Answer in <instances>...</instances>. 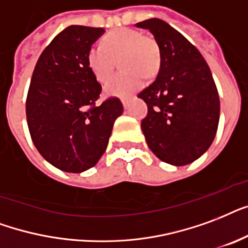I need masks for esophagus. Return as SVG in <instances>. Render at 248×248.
I'll list each match as a JSON object with an SVG mask.
<instances>
[{
	"label": "esophagus",
	"instance_id": "esophagus-1",
	"mask_svg": "<svg viewBox=\"0 0 248 248\" xmlns=\"http://www.w3.org/2000/svg\"><path fill=\"white\" fill-rule=\"evenodd\" d=\"M122 103L124 108H128L129 107V99H122Z\"/></svg>",
	"mask_w": 248,
	"mask_h": 248
}]
</instances>
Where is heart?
I'll use <instances>...</instances> for the list:
<instances>
[{
	"instance_id": "b5f03b06",
	"label": "heart",
	"mask_w": 248,
	"mask_h": 248,
	"mask_svg": "<svg viewBox=\"0 0 248 248\" xmlns=\"http://www.w3.org/2000/svg\"><path fill=\"white\" fill-rule=\"evenodd\" d=\"M120 57V67L125 71L115 75L105 86V93L111 97H128L141 89L145 76H155L160 64L156 41L130 28L111 31L103 37L102 45L90 46L86 63L98 82H106Z\"/></svg>"
}]
</instances>
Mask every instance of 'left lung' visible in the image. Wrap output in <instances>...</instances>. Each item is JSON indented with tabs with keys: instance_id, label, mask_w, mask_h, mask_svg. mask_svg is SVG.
I'll list each match as a JSON object with an SVG mask.
<instances>
[{
	"instance_id": "left-lung-1",
	"label": "left lung",
	"mask_w": 248,
	"mask_h": 248,
	"mask_svg": "<svg viewBox=\"0 0 248 248\" xmlns=\"http://www.w3.org/2000/svg\"><path fill=\"white\" fill-rule=\"evenodd\" d=\"M149 30L160 53L155 81L138 94L147 105L141 123L150 150L172 166L201 158L216 136L220 99L211 70L197 47L162 19L136 24Z\"/></svg>"
}]
</instances>
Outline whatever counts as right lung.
I'll use <instances>...</instances> for the list:
<instances>
[{
    "label": "right lung",
    "instance_id": "1",
    "mask_svg": "<svg viewBox=\"0 0 248 248\" xmlns=\"http://www.w3.org/2000/svg\"><path fill=\"white\" fill-rule=\"evenodd\" d=\"M103 28L70 26L40 55L31 78L26 112L31 138L46 162L81 173L106 151L115 120L123 114L119 98L101 105L102 86L90 72L86 54Z\"/></svg>",
    "mask_w": 248,
    "mask_h": 248
}]
</instances>
